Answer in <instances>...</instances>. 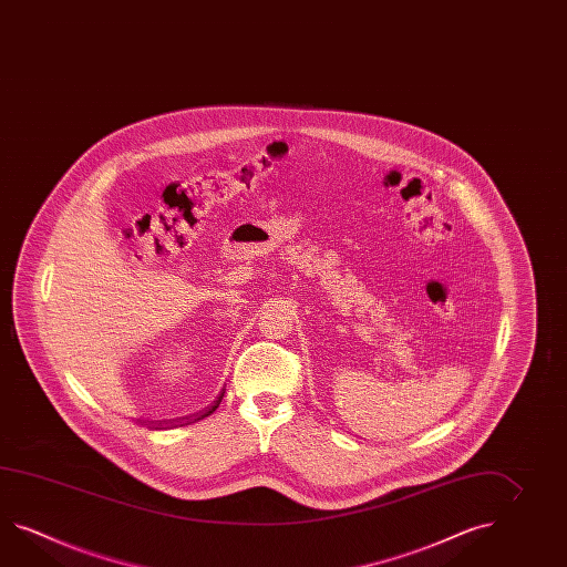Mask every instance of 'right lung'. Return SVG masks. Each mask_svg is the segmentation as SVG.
Returning <instances> with one entry per match:
<instances>
[{
  "instance_id": "right-lung-1",
  "label": "right lung",
  "mask_w": 567,
  "mask_h": 567,
  "mask_svg": "<svg viewBox=\"0 0 567 567\" xmlns=\"http://www.w3.org/2000/svg\"><path fill=\"white\" fill-rule=\"evenodd\" d=\"M224 392L226 389H221V392L217 394V399H215L212 406H207L205 411H199L197 415L193 416H181V419H171V421H140V423H144V425H148V429H173V427H183V425H189V423H195V421H202L205 416L212 415L215 409L219 406L221 403V399H224Z\"/></svg>"
}]
</instances>
